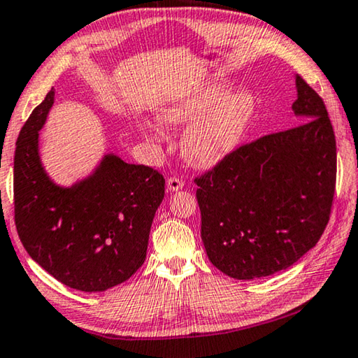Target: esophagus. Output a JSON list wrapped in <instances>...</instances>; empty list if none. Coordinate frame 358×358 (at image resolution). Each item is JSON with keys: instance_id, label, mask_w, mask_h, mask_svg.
Listing matches in <instances>:
<instances>
[{"instance_id": "34e87169", "label": "esophagus", "mask_w": 358, "mask_h": 358, "mask_svg": "<svg viewBox=\"0 0 358 358\" xmlns=\"http://www.w3.org/2000/svg\"><path fill=\"white\" fill-rule=\"evenodd\" d=\"M182 187H184V180L176 178V176H173V178H169L166 180V190L168 192H178V190L182 189Z\"/></svg>"}]
</instances>
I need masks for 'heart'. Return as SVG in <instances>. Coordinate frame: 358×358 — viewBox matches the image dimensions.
<instances>
[{"label":"heart","instance_id":"1","mask_svg":"<svg viewBox=\"0 0 358 358\" xmlns=\"http://www.w3.org/2000/svg\"><path fill=\"white\" fill-rule=\"evenodd\" d=\"M224 91L227 85L212 81L173 99L157 113L159 121L166 125L191 121L182 134L180 148L192 165H214L231 152L245 134L255 111L253 94L237 90L223 96Z\"/></svg>","mask_w":358,"mask_h":358}]
</instances>
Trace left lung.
Segmentation results:
<instances>
[{"label": "left lung", "mask_w": 358, "mask_h": 358, "mask_svg": "<svg viewBox=\"0 0 358 358\" xmlns=\"http://www.w3.org/2000/svg\"><path fill=\"white\" fill-rule=\"evenodd\" d=\"M296 127L264 135L195 179L209 261L231 278L291 267L327 227L336 182V141L327 108L296 77Z\"/></svg>", "instance_id": "left-lung-1"}]
</instances>
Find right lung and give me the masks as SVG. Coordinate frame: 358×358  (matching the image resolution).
Masks as SVG:
<instances>
[{
    "label": "right lung",
    "instance_id": "1",
    "mask_svg": "<svg viewBox=\"0 0 358 358\" xmlns=\"http://www.w3.org/2000/svg\"><path fill=\"white\" fill-rule=\"evenodd\" d=\"M53 102L52 90L17 140V233L31 258L62 285L85 292L106 291L129 280L146 259L165 179L154 168L106 154L86 179L72 187L55 184L39 155V130Z\"/></svg>",
    "mask_w": 358,
    "mask_h": 358
}]
</instances>
